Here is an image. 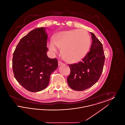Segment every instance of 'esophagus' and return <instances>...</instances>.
Wrapping results in <instances>:
<instances>
[{"mask_svg": "<svg viewBox=\"0 0 125 125\" xmlns=\"http://www.w3.org/2000/svg\"><path fill=\"white\" fill-rule=\"evenodd\" d=\"M63 63L61 61H58V65H63Z\"/></svg>", "mask_w": 125, "mask_h": 125, "instance_id": "obj_1", "label": "esophagus"}]
</instances>
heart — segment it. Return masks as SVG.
<instances>
[{
	"label": "heart",
	"mask_w": 125,
	"mask_h": 125,
	"mask_svg": "<svg viewBox=\"0 0 125 125\" xmlns=\"http://www.w3.org/2000/svg\"><path fill=\"white\" fill-rule=\"evenodd\" d=\"M90 37L85 30L74 29L58 33L54 41L49 44L50 50L56 52L57 47L61 50L64 59L67 62L77 63L83 59L90 45Z\"/></svg>",
	"instance_id": "1"
}]
</instances>
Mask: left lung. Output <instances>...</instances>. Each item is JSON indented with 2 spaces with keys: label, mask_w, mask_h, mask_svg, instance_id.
Returning a JSON list of instances; mask_svg holds the SVG:
<instances>
[{
  "label": "left lung",
  "mask_w": 125,
  "mask_h": 125,
  "mask_svg": "<svg viewBox=\"0 0 125 125\" xmlns=\"http://www.w3.org/2000/svg\"><path fill=\"white\" fill-rule=\"evenodd\" d=\"M92 43L90 51L82 61L69 65L71 73L67 78L69 86L76 91L88 89L99 80L103 71L105 56L103 45L90 32Z\"/></svg>",
  "instance_id": "obj_1"
}]
</instances>
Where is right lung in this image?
Instances as JSON below:
<instances>
[{
  "label": "right lung",
  "instance_id": "right-lung-1",
  "mask_svg": "<svg viewBox=\"0 0 125 125\" xmlns=\"http://www.w3.org/2000/svg\"><path fill=\"white\" fill-rule=\"evenodd\" d=\"M45 28L32 30L20 40L13 54L14 77L27 90L36 92L47 87L51 74L58 66L57 59L47 55Z\"/></svg>",
  "mask_w": 125,
  "mask_h": 125
}]
</instances>
